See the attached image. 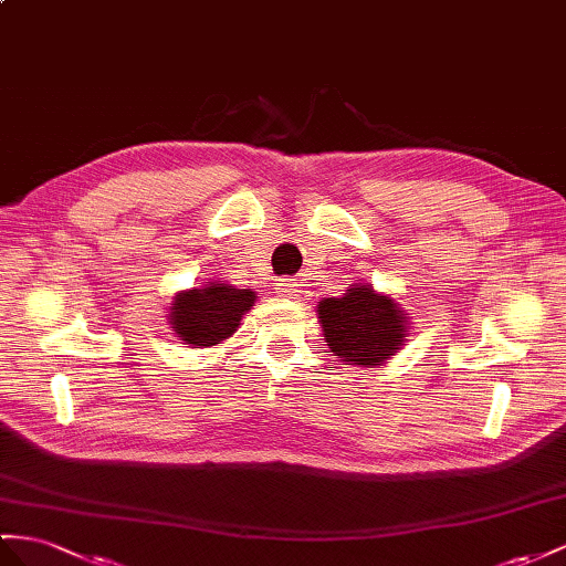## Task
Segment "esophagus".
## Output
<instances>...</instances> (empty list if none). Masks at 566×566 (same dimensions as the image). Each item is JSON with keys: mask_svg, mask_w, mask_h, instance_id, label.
Masks as SVG:
<instances>
[{"mask_svg": "<svg viewBox=\"0 0 566 566\" xmlns=\"http://www.w3.org/2000/svg\"><path fill=\"white\" fill-rule=\"evenodd\" d=\"M277 289H280V294L286 296V298H296L298 296V282L296 280H282L277 284Z\"/></svg>", "mask_w": 566, "mask_h": 566, "instance_id": "34e87169", "label": "esophagus"}]
</instances>
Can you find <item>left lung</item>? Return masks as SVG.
<instances>
[{
	"label": "left lung",
	"mask_w": 566,
	"mask_h": 566,
	"mask_svg": "<svg viewBox=\"0 0 566 566\" xmlns=\"http://www.w3.org/2000/svg\"><path fill=\"white\" fill-rule=\"evenodd\" d=\"M317 317L329 352L346 366H380L409 335V313L370 284H352L339 298L317 301Z\"/></svg>",
	"instance_id": "obj_1"
}]
</instances>
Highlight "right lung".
<instances>
[{
  "label": "right lung",
  "mask_w": 566,
  "mask_h": 566,
  "mask_svg": "<svg viewBox=\"0 0 566 566\" xmlns=\"http://www.w3.org/2000/svg\"><path fill=\"white\" fill-rule=\"evenodd\" d=\"M255 303V292L237 289L224 282H208L174 296L169 306V325L184 344L193 349L222 344L237 332L241 317Z\"/></svg>",
  "instance_id": "add662e5"
}]
</instances>
